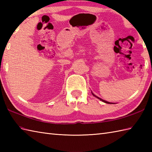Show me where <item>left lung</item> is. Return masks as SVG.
Here are the masks:
<instances>
[{
    "label": "left lung",
    "mask_w": 152,
    "mask_h": 152,
    "mask_svg": "<svg viewBox=\"0 0 152 152\" xmlns=\"http://www.w3.org/2000/svg\"><path fill=\"white\" fill-rule=\"evenodd\" d=\"M92 94L93 95V96H96V98H98L99 100H101V101H102V102H105V103H108V104H113V103H110V102H107V101H104V100H102V99H101V98H99V97H98V96H95L94 94H93V93H92Z\"/></svg>",
    "instance_id": "left-lung-1"
}]
</instances>
